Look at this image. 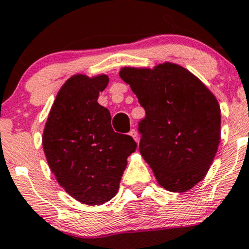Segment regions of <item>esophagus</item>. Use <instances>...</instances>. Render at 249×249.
Here are the masks:
<instances>
[{
    "label": "esophagus",
    "mask_w": 249,
    "mask_h": 249,
    "mask_svg": "<svg viewBox=\"0 0 249 249\" xmlns=\"http://www.w3.org/2000/svg\"><path fill=\"white\" fill-rule=\"evenodd\" d=\"M130 136L132 137V139H134L135 141H136V142H139V134H137V131L135 129H132L131 131H130Z\"/></svg>",
    "instance_id": "34e87169"
}]
</instances>
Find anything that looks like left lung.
Instances as JSON below:
<instances>
[{
  "label": "left lung",
  "instance_id": "1",
  "mask_svg": "<svg viewBox=\"0 0 249 249\" xmlns=\"http://www.w3.org/2000/svg\"><path fill=\"white\" fill-rule=\"evenodd\" d=\"M145 118L140 123V153L158 183L188 192L205 178L220 142V107L196 76L173 62L122 67Z\"/></svg>",
  "mask_w": 249,
  "mask_h": 249
}]
</instances>
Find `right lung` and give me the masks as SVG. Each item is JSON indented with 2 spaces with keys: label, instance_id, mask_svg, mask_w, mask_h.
<instances>
[{
  "label": "right lung",
  "instance_id": "1",
  "mask_svg": "<svg viewBox=\"0 0 249 249\" xmlns=\"http://www.w3.org/2000/svg\"><path fill=\"white\" fill-rule=\"evenodd\" d=\"M107 74H74L60 88L42 136L48 165L57 183L77 201L104 205L115 196L127 157L137 144L117 134L109 110L99 105Z\"/></svg>",
  "mask_w": 249,
  "mask_h": 249
}]
</instances>
